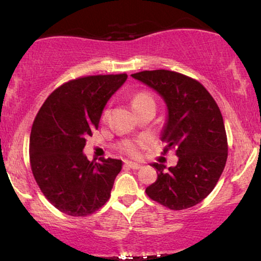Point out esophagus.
<instances>
[{"label": "esophagus", "instance_id": "esophagus-1", "mask_svg": "<svg viewBox=\"0 0 261 261\" xmlns=\"http://www.w3.org/2000/svg\"><path fill=\"white\" fill-rule=\"evenodd\" d=\"M124 165H126L127 167H129V169H133V170H139L141 167L140 164L134 163V162H129V160H127V162L124 163Z\"/></svg>", "mask_w": 261, "mask_h": 261}]
</instances>
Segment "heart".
Wrapping results in <instances>:
<instances>
[{
  "mask_svg": "<svg viewBox=\"0 0 261 261\" xmlns=\"http://www.w3.org/2000/svg\"><path fill=\"white\" fill-rule=\"evenodd\" d=\"M153 102L154 103V99H153L152 95H149L148 92L140 91L138 94H135L132 98V105H133V108L142 105H146V103ZM108 110H106L105 115H107ZM146 140L145 139H139V140H127L123 141L122 145H121V148H122L123 152L128 153L129 155H139L140 154L141 148L145 146Z\"/></svg>",
  "mask_w": 261,
  "mask_h": 261,
  "instance_id": "obj_1",
  "label": "heart"
}]
</instances>
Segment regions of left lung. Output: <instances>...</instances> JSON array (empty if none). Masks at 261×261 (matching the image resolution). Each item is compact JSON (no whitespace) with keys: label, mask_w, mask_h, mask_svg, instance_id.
I'll use <instances>...</instances> for the list:
<instances>
[{"label":"left lung","mask_w":261,"mask_h":261,"mask_svg":"<svg viewBox=\"0 0 261 261\" xmlns=\"http://www.w3.org/2000/svg\"><path fill=\"white\" fill-rule=\"evenodd\" d=\"M132 77L162 96L167 107L162 141L164 153L176 149L178 163L158 171L154 183L146 188L153 201L172 210H183L202 202L219 181L228 156L223 117L215 99L196 80L169 70L141 71Z\"/></svg>","instance_id":"obj_1"}]
</instances>
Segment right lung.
<instances>
[{"mask_svg": "<svg viewBox=\"0 0 261 261\" xmlns=\"http://www.w3.org/2000/svg\"><path fill=\"white\" fill-rule=\"evenodd\" d=\"M126 80L121 73L67 82L48 96L35 117L30 139L32 172L45 197L66 215H90L110 197L122 162H89L83 148L98 128L107 102Z\"/></svg>", "mask_w": 261, "mask_h": 261, "instance_id": "add662e5", "label": "right lung"}]
</instances>
